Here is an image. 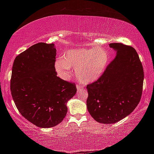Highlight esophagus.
I'll use <instances>...</instances> for the list:
<instances>
[{"label":"esophagus","instance_id":"34e87169","mask_svg":"<svg viewBox=\"0 0 154 154\" xmlns=\"http://www.w3.org/2000/svg\"><path fill=\"white\" fill-rule=\"evenodd\" d=\"M77 89L78 91L82 90V89H83V86H82V85H77Z\"/></svg>","mask_w":154,"mask_h":154}]
</instances>
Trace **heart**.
<instances>
[{
	"instance_id": "b5f03b06",
	"label": "heart",
	"mask_w": 154,
	"mask_h": 154,
	"mask_svg": "<svg viewBox=\"0 0 154 154\" xmlns=\"http://www.w3.org/2000/svg\"><path fill=\"white\" fill-rule=\"evenodd\" d=\"M108 63L109 54L106 49L79 48L69 51L63 59H58L56 62V69L62 78L67 79L72 68L76 70L78 79L84 83H90L103 75Z\"/></svg>"
}]
</instances>
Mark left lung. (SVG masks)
Wrapping results in <instances>:
<instances>
[{"instance_id":"1","label":"left lung","mask_w":154,"mask_h":154,"mask_svg":"<svg viewBox=\"0 0 154 154\" xmlns=\"http://www.w3.org/2000/svg\"><path fill=\"white\" fill-rule=\"evenodd\" d=\"M115 58L103 75L87 85V108L101 124H113L133 111L141 98L144 71L134 48L123 43H110Z\"/></svg>"}]
</instances>
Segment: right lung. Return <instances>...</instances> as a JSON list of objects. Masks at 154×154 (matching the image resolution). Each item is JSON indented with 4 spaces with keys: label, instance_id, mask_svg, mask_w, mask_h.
I'll use <instances>...</instances> for the list:
<instances>
[{
    "label": "right lung",
    "instance_id": "right-lung-1",
    "mask_svg": "<svg viewBox=\"0 0 154 154\" xmlns=\"http://www.w3.org/2000/svg\"><path fill=\"white\" fill-rule=\"evenodd\" d=\"M54 44L38 43L15 58L12 98L21 115L35 126L49 128L63 120L66 103L77 92L75 83L57 77Z\"/></svg>",
    "mask_w": 154,
    "mask_h": 154
}]
</instances>
